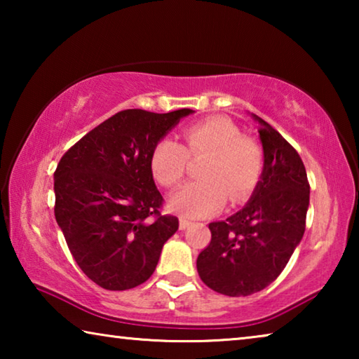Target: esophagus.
Wrapping results in <instances>:
<instances>
[{
  "instance_id": "1",
  "label": "esophagus",
  "mask_w": 359,
  "mask_h": 359,
  "mask_svg": "<svg viewBox=\"0 0 359 359\" xmlns=\"http://www.w3.org/2000/svg\"><path fill=\"white\" fill-rule=\"evenodd\" d=\"M191 226V222H188L187 218H180L179 220V228L184 231V229H187V228H190Z\"/></svg>"
}]
</instances>
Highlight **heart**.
<instances>
[{
  "label": "heart",
  "instance_id": "obj_1",
  "mask_svg": "<svg viewBox=\"0 0 359 359\" xmlns=\"http://www.w3.org/2000/svg\"><path fill=\"white\" fill-rule=\"evenodd\" d=\"M205 160L199 168L203 180L174 193L169 208L185 218H205L252 196L264 171V151L253 137L242 135L226 117L214 115L184 130V144L163 137L150 154V171L161 187L172 188L184 180L190 158Z\"/></svg>",
  "mask_w": 359,
  "mask_h": 359
}]
</instances>
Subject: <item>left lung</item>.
<instances>
[{
	"label": "left lung",
	"instance_id": "obj_1",
	"mask_svg": "<svg viewBox=\"0 0 359 359\" xmlns=\"http://www.w3.org/2000/svg\"><path fill=\"white\" fill-rule=\"evenodd\" d=\"M264 171L244 209L209 224L210 242L199 253L201 280L217 293L248 296L280 276L306 231L311 185L299 154L280 133L255 115Z\"/></svg>",
	"mask_w": 359,
	"mask_h": 359
}]
</instances>
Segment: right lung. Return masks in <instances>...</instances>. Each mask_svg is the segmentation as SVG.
Returning a JSON list of instances; mask_svg holds the SVG:
<instances>
[{"label": "right lung", "instance_id": "right-lung-1", "mask_svg": "<svg viewBox=\"0 0 359 359\" xmlns=\"http://www.w3.org/2000/svg\"><path fill=\"white\" fill-rule=\"evenodd\" d=\"M191 109H126L87 133L53 172L55 218L76 263L101 288L149 280L165 242L179 229L150 171L155 144Z\"/></svg>", "mask_w": 359, "mask_h": 359}]
</instances>
